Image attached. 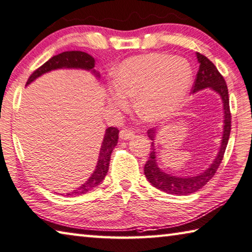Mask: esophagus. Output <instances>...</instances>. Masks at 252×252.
Listing matches in <instances>:
<instances>
[{
	"instance_id": "esophagus-1",
	"label": "esophagus",
	"mask_w": 252,
	"mask_h": 252,
	"mask_svg": "<svg viewBox=\"0 0 252 252\" xmlns=\"http://www.w3.org/2000/svg\"><path fill=\"white\" fill-rule=\"evenodd\" d=\"M134 130H131L129 128H123L119 133V136H121L122 139H129L131 137H134Z\"/></svg>"
}]
</instances>
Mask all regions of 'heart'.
Returning <instances> with one entry per match:
<instances>
[{"mask_svg": "<svg viewBox=\"0 0 252 252\" xmlns=\"http://www.w3.org/2000/svg\"><path fill=\"white\" fill-rule=\"evenodd\" d=\"M192 81L186 61L165 53L129 57L114 73V87L108 100L115 107L126 108L128 97L136 96V108L147 121H162L182 107Z\"/></svg>", "mask_w": 252, "mask_h": 252, "instance_id": "obj_1", "label": "heart"}]
</instances>
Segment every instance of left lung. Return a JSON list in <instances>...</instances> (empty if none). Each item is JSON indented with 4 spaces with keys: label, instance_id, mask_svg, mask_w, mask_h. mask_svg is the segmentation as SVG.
<instances>
[{
    "label": "left lung",
    "instance_id": "obj_1",
    "mask_svg": "<svg viewBox=\"0 0 252 252\" xmlns=\"http://www.w3.org/2000/svg\"><path fill=\"white\" fill-rule=\"evenodd\" d=\"M197 59L199 62V69H198L196 79L193 82L191 88L192 93L204 90V88H211V90L217 92L220 95L223 103V112H224V125H223V135L221 139V146L218 153L217 157L208 169L204 173L195 176V177H176L164 173V171L158 168L156 161V149L154 142H152V151L149 154L148 160L145 164V176L154 187L166 191L170 195H190L202 188L209 180L214 177L218 167L221 164V160L226 152V147L228 145L229 136L231 130V113L229 107V95L228 87L226 81L222 75L219 73L217 67L214 65L211 61H209L205 55L197 53ZM147 136L149 139L154 140L156 137V131L154 128L147 130Z\"/></svg>",
    "mask_w": 252,
    "mask_h": 252
}]
</instances>
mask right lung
Listing matches in <instances>:
<instances>
[{
    "mask_svg": "<svg viewBox=\"0 0 252 252\" xmlns=\"http://www.w3.org/2000/svg\"><path fill=\"white\" fill-rule=\"evenodd\" d=\"M94 67H95L94 57H92L90 54H87V53L81 52V51L63 52L59 55L53 56L52 59L45 62L42 66H39L37 69H35L29 77L28 82H26V85L30 84L31 82H33L35 78L41 76V75L57 68L88 69V70H92L97 77H99V73H97L94 69ZM118 133L119 130L117 129V127H108V128L106 129L104 140L103 143H101L98 161H97V166L94 174H93L90 177V179H88L85 184L82 185L78 189H76V190H74L72 192L66 193V195L67 196L82 195V193H85L87 191L92 190L93 188L97 187L101 182H103L106 174H107L108 171L110 155H112L114 147L117 145Z\"/></svg>",
    "mask_w": 252,
    "mask_h": 252,
    "instance_id": "1",
    "label": "right lung"
}]
</instances>
